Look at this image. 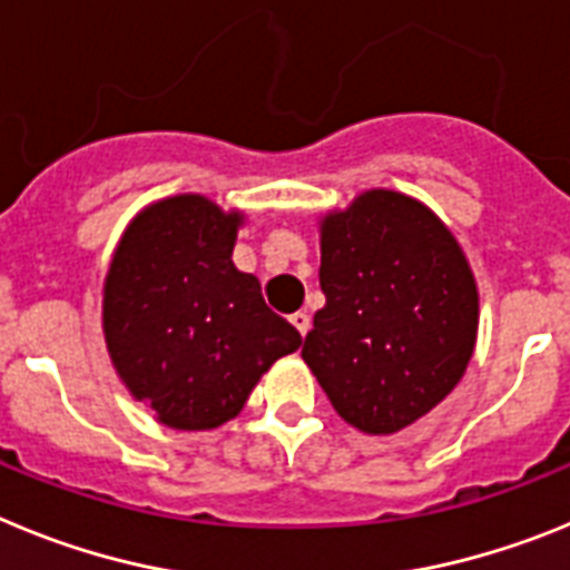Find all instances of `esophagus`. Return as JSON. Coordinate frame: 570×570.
<instances>
[{"mask_svg":"<svg viewBox=\"0 0 570 570\" xmlns=\"http://www.w3.org/2000/svg\"><path fill=\"white\" fill-rule=\"evenodd\" d=\"M291 322H294V328L299 331L302 336H305V334H308V331H311V316L305 314V311H296V314L291 316Z\"/></svg>","mask_w":570,"mask_h":570,"instance_id":"esophagus-1","label":"esophagus"}]
</instances>
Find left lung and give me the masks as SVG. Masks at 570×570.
Listing matches in <instances>:
<instances>
[{"label": "left lung", "mask_w": 570, "mask_h": 570, "mask_svg": "<svg viewBox=\"0 0 570 570\" xmlns=\"http://www.w3.org/2000/svg\"><path fill=\"white\" fill-rule=\"evenodd\" d=\"M320 288L325 308L302 360L345 422L394 434L462 380L480 299L460 245L425 205L367 190L331 214Z\"/></svg>", "instance_id": "left-lung-1"}]
</instances>
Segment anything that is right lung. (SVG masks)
<instances>
[{"label":"right lung","mask_w":570,"mask_h":570,"mask_svg":"<svg viewBox=\"0 0 570 570\" xmlns=\"http://www.w3.org/2000/svg\"><path fill=\"white\" fill-rule=\"evenodd\" d=\"M239 214L185 194L136 216L105 282V340L130 394L179 431L234 420L299 331L234 268Z\"/></svg>","instance_id":"add662e5"}]
</instances>
